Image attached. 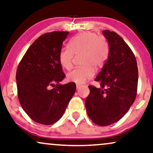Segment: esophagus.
<instances>
[{
  "label": "esophagus",
  "instance_id": "34e87169",
  "mask_svg": "<svg viewBox=\"0 0 153 153\" xmlns=\"http://www.w3.org/2000/svg\"><path fill=\"white\" fill-rule=\"evenodd\" d=\"M76 89H79V88H80L81 87V85H80V84H76Z\"/></svg>",
  "mask_w": 153,
  "mask_h": 153
}]
</instances>
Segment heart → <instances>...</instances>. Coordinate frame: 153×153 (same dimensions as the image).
<instances>
[{
    "instance_id": "heart-1",
    "label": "heart",
    "mask_w": 153,
    "mask_h": 153,
    "mask_svg": "<svg viewBox=\"0 0 153 153\" xmlns=\"http://www.w3.org/2000/svg\"><path fill=\"white\" fill-rule=\"evenodd\" d=\"M69 48H62L59 53V65L62 68L69 69L72 66L74 55H81V65L69 72L67 79L69 82L84 84L94 76L95 69L100 68L108 58L110 46L106 38L92 31H84L73 37Z\"/></svg>"
}]
</instances>
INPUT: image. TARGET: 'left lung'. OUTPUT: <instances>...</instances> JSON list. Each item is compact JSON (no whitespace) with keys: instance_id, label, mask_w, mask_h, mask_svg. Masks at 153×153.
Masks as SVG:
<instances>
[{"instance_id":"1","label":"left lung","mask_w":153,"mask_h":153,"mask_svg":"<svg viewBox=\"0 0 153 153\" xmlns=\"http://www.w3.org/2000/svg\"><path fill=\"white\" fill-rule=\"evenodd\" d=\"M102 33L110 46L108 58L95 79L100 87L88 86L85 105L92 122L105 126L118 122L134 103L138 72L135 55L122 38L109 30Z\"/></svg>"}]
</instances>
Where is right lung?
Returning a JSON list of instances; mask_svg holds the SVG:
<instances>
[{"label": "right lung", "mask_w": 153, "mask_h": 153, "mask_svg": "<svg viewBox=\"0 0 153 153\" xmlns=\"http://www.w3.org/2000/svg\"><path fill=\"white\" fill-rule=\"evenodd\" d=\"M68 34V31H53L41 35L29 48L17 67L19 102L29 117L39 124L57 122L76 91L74 83L59 84L65 74L58 55Z\"/></svg>", "instance_id": "right-lung-1"}]
</instances>
